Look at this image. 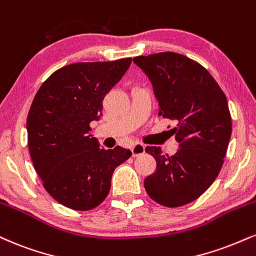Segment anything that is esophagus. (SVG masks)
Instances as JSON below:
<instances>
[{
    "label": "esophagus",
    "mask_w": 256,
    "mask_h": 256,
    "mask_svg": "<svg viewBox=\"0 0 256 256\" xmlns=\"http://www.w3.org/2000/svg\"><path fill=\"white\" fill-rule=\"evenodd\" d=\"M131 152H132V156H134V158H137V156L143 155V154L146 152V146L140 143H136L131 148Z\"/></svg>",
    "instance_id": "34e87169"
}]
</instances>
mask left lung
I'll list each match as a JSON object with an SVG mask.
<instances>
[{
    "label": "left lung",
    "mask_w": 256,
    "mask_h": 256,
    "mask_svg": "<svg viewBox=\"0 0 256 256\" xmlns=\"http://www.w3.org/2000/svg\"><path fill=\"white\" fill-rule=\"evenodd\" d=\"M134 62L152 83L158 114L176 124L170 131L180 143L172 156L160 146H146L156 170L144 187L166 208L190 204L211 186L223 166L232 126L226 96L204 66L184 54L160 52Z\"/></svg>",
    "instance_id": "1"
}]
</instances>
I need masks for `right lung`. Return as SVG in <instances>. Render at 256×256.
Listing matches in <instances>:
<instances>
[{
    "instance_id": "add662e5",
    "label": "right lung",
    "mask_w": 256,
    "mask_h": 256,
    "mask_svg": "<svg viewBox=\"0 0 256 256\" xmlns=\"http://www.w3.org/2000/svg\"><path fill=\"white\" fill-rule=\"evenodd\" d=\"M131 60L69 64L52 74L33 98L27 116L30 158L46 192L66 208L89 211L100 205L114 169L130 158V150H104L89 132Z\"/></svg>"
}]
</instances>
